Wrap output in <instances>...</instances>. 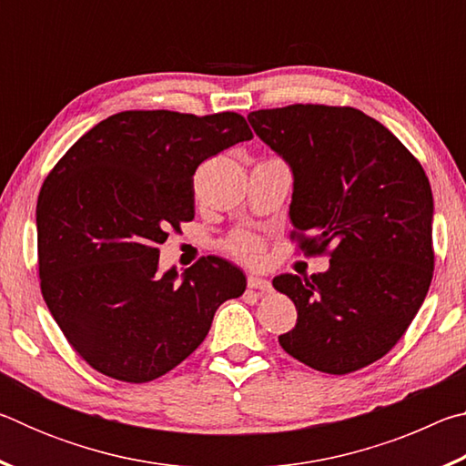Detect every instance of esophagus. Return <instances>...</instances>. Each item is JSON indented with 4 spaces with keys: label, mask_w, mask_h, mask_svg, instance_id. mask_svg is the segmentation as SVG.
I'll list each match as a JSON object with an SVG mask.
<instances>
[{
    "label": "esophagus",
    "mask_w": 466,
    "mask_h": 466,
    "mask_svg": "<svg viewBox=\"0 0 466 466\" xmlns=\"http://www.w3.org/2000/svg\"><path fill=\"white\" fill-rule=\"evenodd\" d=\"M248 288L258 289L261 294H267V291H271V283L263 278H258V275H248Z\"/></svg>",
    "instance_id": "34e87169"
}]
</instances>
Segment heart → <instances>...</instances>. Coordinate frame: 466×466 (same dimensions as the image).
Listing matches in <instances>:
<instances>
[{"label":"heart","instance_id":"1","mask_svg":"<svg viewBox=\"0 0 466 466\" xmlns=\"http://www.w3.org/2000/svg\"><path fill=\"white\" fill-rule=\"evenodd\" d=\"M230 248H232V252H236V255L247 258V261H252V263L261 261V257H263L261 242H258V238H255V236H250V234H236L230 240Z\"/></svg>","mask_w":466,"mask_h":466}]
</instances>
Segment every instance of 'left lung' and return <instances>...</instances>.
Listing matches in <instances>:
<instances>
[{"label":"left lung","mask_w":466,"mask_h":466,"mask_svg":"<svg viewBox=\"0 0 466 466\" xmlns=\"http://www.w3.org/2000/svg\"><path fill=\"white\" fill-rule=\"evenodd\" d=\"M248 123L294 177L291 226L312 234L299 247L319 255L330 248L325 273L273 278L298 310L279 345L319 372H356L397 345L428 296L430 180L413 154L358 108L291 105L255 110Z\"/></svg>","instance_id":"8db88e82"}]
</instances>
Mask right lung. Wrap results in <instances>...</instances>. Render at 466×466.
I'll list each match as a JSON object with an SVG mask.
<instances>
[{"mask_svg": "<svg viewBox=\"0 0 466 466\" xmlns=\"http://www.w3.org/2000/svg\"><path fill=\"white\" fill-rule=\"evenodd\" d=\"M252 139L236 113L125 110L84 133L36 203L41 291L69 345L100 374L149 382L203 343L247 278L222 257L160 271L157 244L195 216L193 175Z\"/></svg>", "mask_w": 466, "mask_h": 466, "instance_id": "obj_1", "label": "right lung"}]
</instances>
